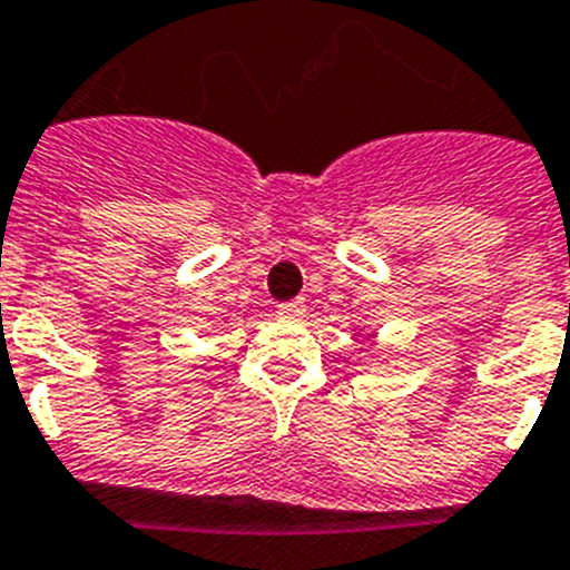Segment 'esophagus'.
Returning <instances> with one entry per match:
<instances>
[{
    "label": "esophagus",
    "mask_w": 570,
    "mask_h": 570,
    "mask_svg": "<svg viewBox=\"0 0 570 570\" xmlns=\"http://www.w3.org/2000/svg\"><path fill=\"white\" fill-rule=\"evenodd\" d=\"M304 313H306V306H304V301H301V298L284 301V304H278V315H281V318L298 321Z\"/></svg>",
    "instance_id": "34e87169"
}]
</instances>
